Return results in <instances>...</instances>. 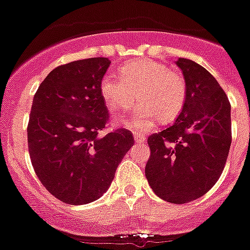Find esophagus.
<instances>
[{
  "mask_svg": "<svg viewBox=\"0 0 250 250\" xmlns=\"http://www.w3.org/2000/svg\"><path fill=\"white\" fill-rule=\"evenodd\" d=\"M133 137H135V141H136L137 144H141V143L145 141V136L144 135H140V133H133Z\"/></svg>",
  "mask_w": 250,
  "mask_h": 250,
  "instance_id": "1",
  "label": "esophagus"
}]
</instances>
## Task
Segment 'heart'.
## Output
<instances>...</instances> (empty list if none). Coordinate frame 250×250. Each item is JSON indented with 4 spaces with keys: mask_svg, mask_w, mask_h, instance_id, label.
<instances>
[{
    "mask_svg": "<svg viewBox=\"0 0 250 250\" xmlns=\"http://www.w3.org/2000/svg\"><path fill=\"white\" fill-rule=\"evenodd\" d=\"M119 76L106 74L100 83V92L111 111H127L136 100L133 119L127 122L136 131L146 132L157 119L171 122L182 111L187 96L186 80L180 72L170 70L158 61L137 60L119 67Z\"/></svg>",
    "mask_w": 250,
    "mask_h": 250,
    "instance_id": "heart-1",
    "label": "heart"
}]
</instances>
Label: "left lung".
I'll return each instance as SVG.
<instances>
[{"label":"left lung","instance_id":"obj_1","mask_svg":"<svg viewBox=\"0 0 250 250\" xmlns=\"http://www.w3.org/2000/svg\"><path fill=\"white\" fill-rule=\"evenodd\" d=\"M186 102L175 123L148 137L145 175L153 192L171 204L208 193L221 178L231 146V104L215 78L201 64L179 58Z\"/></svg>","mask_w":250,"mask_h":250}]
</instances>
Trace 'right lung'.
<instances>
[{"mask_svg": "<svg viewBox=\"0 0 250 250\" xmlns=\"http://www.w3.org/2000/svg\"><path fill=\"white\" fill-rule=\"evenodd\" d=\"M110 63L98 57L58 66L33 96L29 158L41 184L64 204L84 205L101 197L135 143L125 128L102 133L109 110L100 83Z\"/></svg>", "mask_w": 250, "mask_h": 250, "instance_id": "add662e5", "label": "right lung"}]
</instances>
